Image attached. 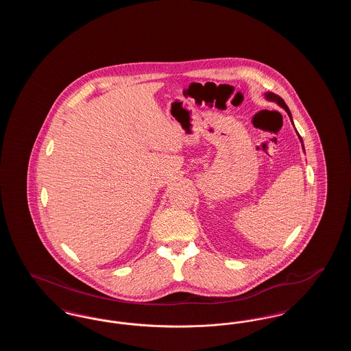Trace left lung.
I'll use <instances>...</instances> for the list:
<instances>
[{"label": "left lung", "mask_w": 351, "mask_h": 351, "mask_svg": "<svg viewBox=\"0 0 351 351\" xmlns=\"http://www.w3.org/2000/svg\"><path fill=\"white\" fill-rule=\"evenodd\" d=\"M265 99L268 101H272V102H276L279 106H282L284 110L287 112V114L289 116V118H291V122L293 123V119H292V114H291V112H289V109H288V106H287V104L284 102L283 99L280 97V96H278V95H275V93H272V92H266L265 93ZM295 126V125H293ZM298 133V132H296ZM298 135H299V133H298ZM299 139H300L301 142V146H302V150H304V145H302V139H301L300 135H299ZM304 152H305V150H304Z\"/></svg>", "instance_id": "left-lung-1"}]
</instances>
